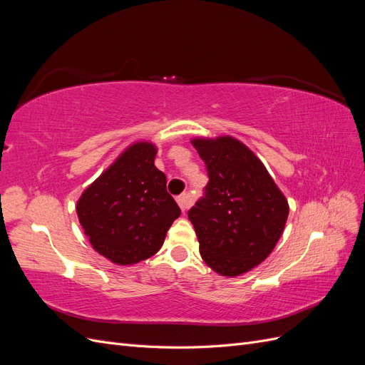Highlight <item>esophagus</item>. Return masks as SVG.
<instances>
[{
	"instance_id": "1",
	"label": "esophagus",
	"mask_w": 365,
	"mask_h": 365,
	"mask_svg": "<svg viewBox=\"0 0 365 365\" xmlns=\"http://www.w3.org/2000/svg\"><path fill=\"white\" fill-rule=\"evenodd\" d=\"M176 202H178L180 208L182 210V213H185L187 210H189L190 204H192V200H190L189 193H182V195H180L178 197H176Z\"/></svg>"
}]
</instances>
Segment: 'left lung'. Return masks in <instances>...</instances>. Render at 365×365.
<instances>
[{
  "instance_id": "left-lung-1",
  "label": "left lung",
  "mask_w": 365,
  "mask_h": 365,
  "mask_svg": "<svg viewBox=\"0 0 365 365\" xmlns=\"http://www.w3.org/2000/svg\"><path fill=\"white\" fill-rule=\"evenodd\" d=\"M207 165L205 196L189 210L210 268L236 277L256 268L283 235L289 205L254 152L235 137L192 138Z\"/></svg>"
}]
</instances>
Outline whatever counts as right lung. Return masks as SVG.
Listing matches in <instances>:
<instances>
[{"label": "right lung", "mask_w": 365, "mask_h": 365, "mask_svg": "<svg viewBox=\"0 0 365 365\" xmlns=\"http://www.w3.org/2000/svg\"><path fill=\"white\" fill-rule=\"evenodd\" d=\"M157 146L135 141L90 184L76 205L93 248L115 264H134L153 256L180 217L178 204L155 168Z\"/></svg>", "instance_id": "obj_1"}]
</instances>
